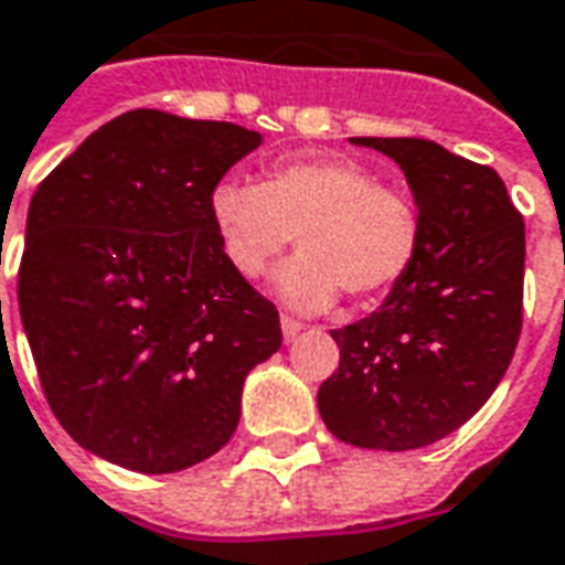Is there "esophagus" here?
<instances>
[{
    "mask_svg": "<svg viewBox=\"0 0 565 565\" xmlns=\"http://www.w3.org/2000/svg\"><path fill=\"white\" fill-rule=\"evenodd\" d=\"M279 324H282V337H286V342H291V339L298 337L300 330H303V324H300L298 318L282 316V318H279Z\"/></svg>",
    "mask_w": 565,
    "mask_h": 565,
    "instance_id": "obj_1",
    "label": "esophagus"
}]
</instances>
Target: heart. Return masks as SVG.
<instances>
[{
  "label": "heart",
  "instance_id": "b5f03b06",
  "mask_svg": "<svg viewBox=\"0 0 565 565\" xmlns=\"http://www.w3.org/2000/svg\"><path fill=\"white\" fill-rule=\"evenodd\" d=\"M211 220L228 265L256 279L298 235L300 253L274 288L288 307L321 312L345 291L354 303L384 298L408 277L423 247V214L408 190L381 184L348 157H288L262 184L223 178Z\"/></svg>",
  "mask_w": 565,
  "mask_h": 565
}]
</instances>
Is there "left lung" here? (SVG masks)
Here are the masks:
<instances>
[{
    "label": "left lung",
    "instance_id": "left-lung-1",
    "mask_svg": "<svg viewBox=\"0 0 565 565\" xmlns=\"http://www.w3.org/2000/svg\"><path fill=\"white\" fill-rule=\"evenodd\" d=\"M393 157L423 214V247L379 312L330 330L339 369L318 387L351 447L417 449L477 414L521 337L524 220L491 167L431 139L358 137Z\"/></svg>",
    "mask_w": 565,
    "mask_h": 565
}]
</instances>
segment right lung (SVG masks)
Listing matches in <instances>:
<instances>
[{
    "mask_svg": "<svg viewBox=\"0 0 565 565\" xmlns=\"http://www.w3.org/2000/svg\"><path fill=\"white\" fill-rule=\"evenodd\" d=\"M262 134L130 109L38 184L17 300L67 435L139 473L228 444L249 369L282 345L279 312L228 265L211 190Z\"/></svg>",
    "mask_w": 565,
    "mask_h": 565,
    "instance_id": "add662e5",
    "label": "right lung"
}]
</instances>
